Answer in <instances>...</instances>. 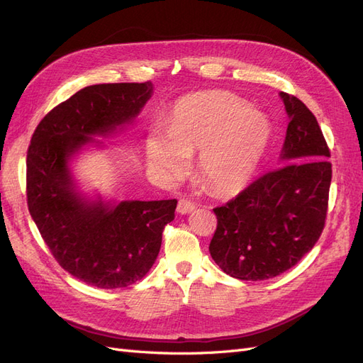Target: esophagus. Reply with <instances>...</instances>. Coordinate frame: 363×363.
Masks as SVG:
<instances>
[{
    "label": "esophagus",
    "instance_id": "1",
    "mask_svg": "<svg viewBox=\"0 0 363 363\" xmlns=\"http://www.w3.org/2000/svg\"><path fill=\"white\" fill-rule=\"evenodd\" d=\"M194 208H195V204L191 200H188V199H180L179 203H177V212L182 213V215H186V213L192 212Z\"/></svg>",
    "mask_w": 363,
    "mask_h": 363
}]
</instances>
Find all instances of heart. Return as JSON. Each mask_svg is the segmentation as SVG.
I'll return each instance as SVG.
<instances>
[{
  "instance_id": "heart-1",
  "label": "heart",
  "mask_w": 363,
  "mask_h": 363,
  "mask_svg": "<svg viewBox=\"0 0 363 363\" xmlns=\"http://www.w3.org/2000/svg\"><path fill=\"white\" fill-rule=\"evenodd\" d=\"M167 131H152L145 142L150 167L175 179L188 164V155L203 151L201 174L218 194L244 188L269 140L265 115L227 92L183 96L172 107Z\"/></svg>"
}]
</instances>
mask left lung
I'll use <instances>...</instances> for the list:
<instances>
[{"instance_id": "1", "label": "left lung", "mask_w": 363, "mask_h": 363, "mask_svg": "<svg viewBox=\"0 0 363 363\" xmlns=\"http://www.w3.org/2000/svg\"><path fill=\"white\" fill-rule=\"evenodd\" d=\"M289 116L280 168L263 174L221 207L208 245L212 259L239 280H268L288 271L320 239L327 216L332 163L315 115L281 92Z\"/></svg>"}]
</instances>
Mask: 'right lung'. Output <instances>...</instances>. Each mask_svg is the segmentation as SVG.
I'll return each instance as SVG.
<instances>
[{
	"mask_svg": "<svg viewBox=\"0 0 363 363\" xmlns=\"http://www.w3.org/2000/svg\"><path fill=\"white\" fill-rule=\"evenodd\" d=\"M151 92V82L87 86L43 116L31 136L30 215L59 265L91 286L125 288L145 277L177 200L84 201L72 188L68 159L94 135L135 119Z\"/></svg>",
	"mask_w": 363,
	"mask_h": 363,
	"instance_id": "obj_1",
	"label": "right lung"
}]
</instances>
